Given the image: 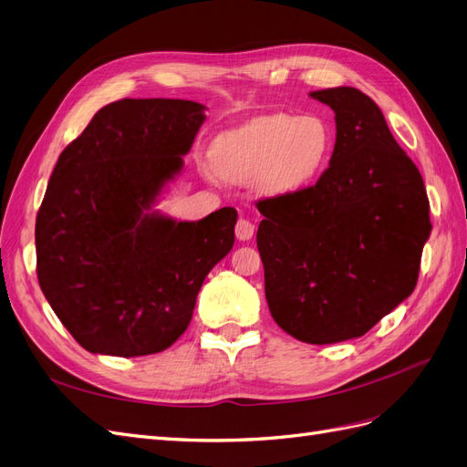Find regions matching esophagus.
Segmentation results:
<instances>
[{
  "instance_id": "obj_1",
  "label": "esophagus",
  "mask_w": 467,
  "mask_h": 467,
  "mask_svg": "<svg viewBox=\"0 0 467 467\" xmlns=\"http://www.w3.org/2000/svg\"><path fill=\"white\" fill-rule=\"evenodd\" d=\"M253 232H255V225H253L245 218H239V222L235 223V235L239 242H249V239L253 237Z\"/></svg>"
}]
</instances>
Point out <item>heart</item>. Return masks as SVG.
Returning <instances> with one entry per match:
<instances>
[{"instance_id": "heart-1", "label": "heart", "mask_w": 467, "mask_h": 467, "mask_svg": "<svg viewBox=\"0 0 467 467\" xmlns=\"http://www.w3.org/2000/svg\"><path fill=\"white\" fill-rule=\"evenodd\" d=\"M333 148L331 124L323 117L276 112L218 136L210 161L223 181H255L265 196L290 199L323 175Z\"/></svg>"}]
</instances>
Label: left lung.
<instances>
[{
    "label": "left lung",
    "mask_w": 467,
    "mask_h": 467,
    "mask_svg": "<svg viewBox=\"0 0 467 467\" xmlns=\"http://www.w3.org/2000/svg\"><path fill=\"white\" fill-rule=\"evenodd\" d=\"M335 112V150L316 187L257 204L271 316L298 341L362 337L413 294L431 235L417 165L357 88L312 91Z\"/></svg>",
    "instance_id": "1"
}]
</instances>
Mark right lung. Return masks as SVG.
<instances>
[{"instance_id":"right-lung-1","label":"right lung","mask_w":467,"mask_h":467,"mask_svg":"<svg viewBox=\"0 0 467 467\" xmlns=\"http://www.w3.org/2000/svg\"><path fill=\"white\" fill-rule=\"evenodd\" d=\"M206 107L122 99L58 158L35 228L42 294L93 355L144 357L189 327L206 275L234 247L235 208L179 222L155 208Z\"/></svg>"}]
</instances>
